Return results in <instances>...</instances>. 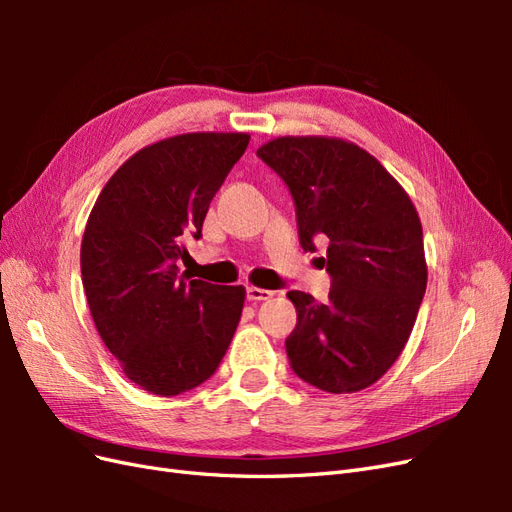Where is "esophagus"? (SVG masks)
Instances as JSON below:
<instances>
[{
  "mask_svg": "<svg viewBox=\"0 0 512 512\" xmlns=\"http://www.w3.org/2000/svg\"><path fill=\"white\" fill-rule=\"evenodd\" d=\"M247 294V301H269L273 297L271 290H265V288H256V286H247L245 290Z\"/></svg>",
  "mask_w": 512,
  "mask_h": 512,
  "instance_id": "34e87169",
  "label": "esophagus"
}]
</instances>
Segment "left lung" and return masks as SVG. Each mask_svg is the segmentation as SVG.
Instances as JSON below:
<instances>
[{
	"mask_svg": "<svg viewBox=\"0 0 512 512\" xmlns=\"http://www.w3.org/2000/svg\"><path fill=\"white\" fill-rule=\"evenodd\" d=\"M256 153L288 185L303 250L329 241V301L288 292L297 307L290 367L327 393L367 389L404 350L427 288L412 200L371 153L342 138L280 136Z\"/></svg>",
	"mask_w": 512,
	"mask_h": 512,
	"instance_id": "obj_1",
	"label": "left lung"
}]
</instances>
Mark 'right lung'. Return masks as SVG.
Masks as SVG:
<instances>
[{"label": "right lung", "instance_id": "obj_1", "mask_svg": "<svg viewBox=\"0 0 512 512\" xmlns=\"http://www.w3.org/2000/svg\"><path fill=\"white\" fill-rule=\"evenodd\" d=\"M250 134L192 132L136 151L102 188L81 243L89 312L123 374L173 397L209 380L237 331L243 286L179 275Z\"/></svg>", "mask_w": 512, "mask_h": 512}]
</instances>
